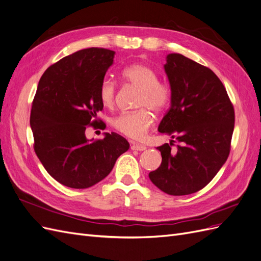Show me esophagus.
Segmentation results:
<instances>
[{"label": "esophagus", "mask_w": 261, "mask_h": 261, "mask_svg": "<svg viewBox=\"0 0 261 261\" xmlns=\"http://www.w3.org/2000/svg\"><path fill=\"white\" fill-rule=\"evenodd\" d=\"M132 150H137V151H144V150L147 149V147L145 145H140V144H135L133 143L132 144Z\"/></svg>", "instance_id": "34e87169"}]
</instances>
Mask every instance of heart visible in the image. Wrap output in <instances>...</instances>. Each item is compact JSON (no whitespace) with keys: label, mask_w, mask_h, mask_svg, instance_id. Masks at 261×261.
Listing matches in <instances>:
<instances>
[{"label":"heart","mask_w":261,"mask_h":261,"mask_svg":"<svg viewBox=\"0 0 261 261\" xmlns=\"http://www.w3.org/2000/svg\"><path fill=\"white\" fill-rule=\"evenodd\" d=\"M125 82L140 89L137 107L138 111L123 113L112 121L113 127L123 135L133 139L144 138L153 124V115L148 109L161 112L168 106L171 97L169 86L158 81V75L148 65L136 63L125 67L122 72ZM101 103L112 108L115 102V85L112 81L105 80L99 88Z\"/></svg>","instance_id":"obj_1"}]
</instances>
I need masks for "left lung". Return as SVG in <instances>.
Masks as SVG:
<instances>
[{
  "instance_id": "1",
  "label": "left lung",
  "mask_w": 261,
  "mask_h": 261,
  "mask_svg": "<svg viewBox=\"0 0 261 261\" xmlns=\"http://www.w3.org/2000/svg\"><path fill=\"white\" fill-rule=\"evenodd\" d=\"M164 72L171 106L158 130L179 141L158 147L162 162L149 178L173 196L200 191L225 163L234 130V109L223 84L212 70L178 53L167 55Z\"/></svg>"
}]
</instances>
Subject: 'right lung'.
<instances>
[{"instance_id": "1", "label": "right lung", "mask_w": 261, "mask_h": 261, "mask_svg": "<svg viewBox=\"0 0 261 261\" xmlns=\"http://www.w3.org/2000/svg\"><path fill=\"white\" fill-rule=\"evenodd\" d=\"M114 54L99 48L77 51L50 66L38 84L30 113L35 151L46 172L64 186L82 189L99 183L129 148L116 133H105L99 140L85 134L103 109L99 88Z\"/></svg>"}]
</instances>
